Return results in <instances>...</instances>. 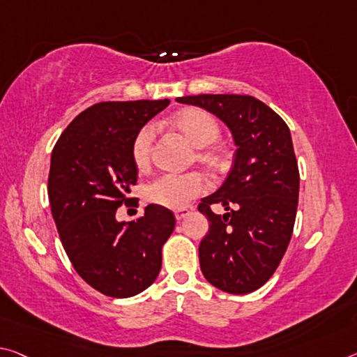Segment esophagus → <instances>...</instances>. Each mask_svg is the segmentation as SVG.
Here are the masks:
<instances>
[{
	"label": "esophagus",
	"instance_id": "esophagus-1",
	"mask_svg": "<svg viewBox=\"0 0 357 357\" xmlns=\"http://www.w3.org/2000/svg\"><path fill=\"white\" fill-rule=\"evenodd\" d=\"M189 214H190V209H185V208L176 209V211H174V216H176L178 220H183L184 218H188Z\"/></svg>",
	"mask_w": 357,
	"mask_h": 357
}]
</instances>
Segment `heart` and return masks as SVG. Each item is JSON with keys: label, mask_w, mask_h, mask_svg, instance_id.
<instances>
[{"label": "heart", "mask_w": 357, "mask_h": 357, "mask_svg": "<svg viewBox=\"0 0 357 357\" xmlns=\"http://www.w3.org/2000/svg\"><path fill=\"white\" fill-rule=\"evenodd\" d=\"M172 126L197 148L195 158L203 165L211 169H219L227 163V152L222 146L214 143L220 135V126L211 112L202 107H185L172 117ZM154 139L155 128L151 123L141 127L135 135L132 157L138 168L149 165ZM206 188L205 178L197 172L184 174L165 173L146 185L144 195L154 205L169 209H183L189 206L197 197H200Z\"/></svg>", "instance_id": "1"}]
</instances>
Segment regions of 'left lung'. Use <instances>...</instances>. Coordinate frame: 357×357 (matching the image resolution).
I'll return each instance as SVG.
<instances>
[{
	"instance_id": "8db88e82",
	"label": "left lung",
	"mask_w": 357,
	"mask_h": 357,
	"mask_svg": "<svg viewBox=\"0 0 357 357\" xmlns=\"http://www.w3.org/2000/svg\"><path fill=\"white\" fill-rule=\"evenodd\" d=\"M176 101L218 116L236 144L225 183L199 205L209 220L199 248L202 273L224 292H254L278 268L296 222L301 174L289 127L250 95H194ZM216 202L228 211L224 217L212 213Z\"/></svg>"
}]
</instances>
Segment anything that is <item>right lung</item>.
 <instances>
[{
	"instance_id": "obj_1",
	"label": "right lung",
	"mask_w": 357,
	"mask_h": 357,
	"mask_svg": "<svg viewBox=\"0 0 357 357\" xmlns=\"http://www.w3.org/2000/svg\"><path fill=\"white\" fill-rule=\"evenodd\" d=\"M169 100L103 101L82 111L60 135L50 157L47 194L61 245L81 278L107 297L137 296L155 281L174 214L148 205L132 222L116 213L130 205L138 168L132 143Z\"/></svg>"
}]
</instances>
